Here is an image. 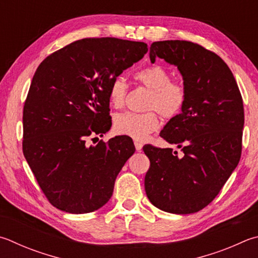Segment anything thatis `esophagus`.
Wrapping results in <instances>:
<instances>
[{"mask_svg":"<svg viewBox=\"0 0 258 258\" xmlns=\"http://www.w3.org/2000/svg\"><path fill=\"white\" fill-rule=\"evenodd\" d=\"M134 145H135V149H137V151H141L142 147H143V144H142L141 142L135 141V142H134Z\"/></svg>","mask_w":258,"mask_h":258,"instance_id":"1","label":"esophagus"}]
</instances>
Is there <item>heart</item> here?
<instances>
[{
  "label": "heart",
  "mask_w": 258,
  "mask_h": 258,
  "mask_svg": "<svg viewBox=\"0 0 258 258\" xmlns=\"http://www.w3.org/2000/svg\"><path fill=\"white\" fill-rule=\"evenodd\" d=\"M135 80L149 90L151 95L147 101V109H156L165 118H174L180 114L186 102L187 92L181 83L171 81L170 73L160 65H151L135 73ZM127 84L121 77L110 82L108 97L110 105L120 108L125 104ZM159 127V118L154 111L137 114L132 111L117 114L114 118V131L135 140H144Z\"/></svg>",
  "instance_id": "obj_1"
}]
</instances>
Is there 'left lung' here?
Returning a JSON list of instances; mask_svg holds the SVG:
<instances>
[{
    "instance_id": "8db88e82",
    "label": "left lung",
    "mask_w": 258,
    "mask_h": 258,
    "mask_svg": "<svg viewBox=\"0 0 258 258\" xmlns=\"http://www.w3.org/2000/svg\"><path fill=\"white\" fill-rule=\"evenodd\" d=\"M157 57L177 67L184 80V108L160 133L184 156L178 157L170 148L143 147L150 159L145 193L165 212L195 213L212 202L240 160L242 98L224 60L199 44L154 41L151 63Z\"/></svg>"
}]
</instances>
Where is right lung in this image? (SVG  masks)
Returning a JSON list of instances; mask_svg holds the SVG:
<instances>
[{"label":"right lung","mask_w":258,"mask_h":258,"mask_svg":"<svg viewBox=\"0 0 258 258\" xmlns=\"http://www.w3.org/2000/svg\"><path fill=\"white\" fill-rule=\"evenodd\" d=\"M147 51L140 41L84 38L50 54L36 70L23 106L22 150L55 208L89 213L113 195L134 144L116 137L89 147L87 139L108 132L110 82Z\"/></svg>","instance_id":"add662e5"}]
</instances>
